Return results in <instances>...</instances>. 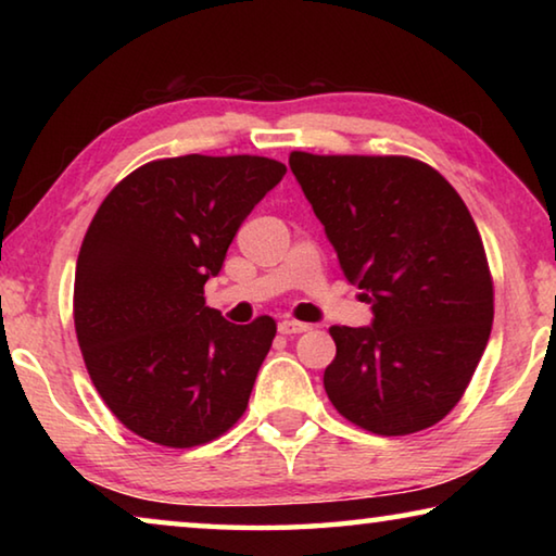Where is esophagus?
<instances>
[{
  "label": "esophagus",
  "instance_id": "1",
  "mask_svg": "<svg viewBox=\"0 0 556 556\" xmlns=\"http://www.w3.org/2000/svg\"><path fill=\"white\" fill-rule=\"evenodd\" d=\"M306 331H312V326L301 324V321H294V318H285V321H279V333H285V336H291V333H306Z\"/></svg>",
  "mask_w": 556,
  "mask_h": 556
}]
</instances>
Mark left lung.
<instances>
[{
  "label": "left lung",
  "instance_id": "1",
  "mask_svg": "<svg viewBox=\"0 0 556 556\" xmlns=\"http://www.w3.org/2000/svg\"><path fill=\"white\" fill-rule=\"evenodd\" d=\"M372 326H331L324 388L378 437L434 427L464 397L493 326V277L473 218L437 168L412 156L291 152Z\"/></svg>",
  "mask_w": 556,
  "mask_h": 556
}]
</instances>
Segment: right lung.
<instances>
[{
  "label": "right lung",
  "instance_id": "1",
  "mask_svg": "<svg viewBox=\"0 0 556 556\" xmlns=\"http://www.w3.org/2000/svg\"><path fill=\"white\" fill-rule=\"evenodd\" d=\"M285 174L250 154L156 159L100 203L75 265V336L102 402L137 437L201 446L248 409L277 324L225 321L203 285Z\"/></svg>",
  "mask_w": 556,
  "mask_h": 556
}]
</instances>
